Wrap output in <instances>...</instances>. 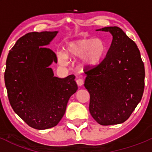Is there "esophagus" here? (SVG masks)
Listing matches in <instances>:
<instances>
[{
    "label": "esophagus",
    "mask_w": 152,
    "mask_h": 152,
    "mask_svg": "<svg viewBox=\"0 0 152 152\" xmlns=\"http://www.w3.org/2000/svg\"><path fill=\"white\" fill-rule=\"evenodd\" d=\"M76 83H77V85L79 86H82L84 85V80L82 79H77V80H76Z\"/></svg>",
    "instance_id": "34e87169"
}]
</instances>
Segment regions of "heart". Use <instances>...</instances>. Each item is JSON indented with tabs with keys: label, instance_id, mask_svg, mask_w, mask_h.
<instances>
[{
	"label": "heart",
	"instance_id": "b5f03b06",
	"mask_svg": "<svg viewBox=\"0 0 152 152\" xmlns=\"http://www.w3.org/2000/svg\"><path fill=\"white\" fill-rule=\"evenodd\" d=\"M65 53H57L58 61L62 65L67 63V57L76 59L82 57V64L87 67H94L102 62L105 57L107 47L102 39L99 38H82L67 42Z\"/></svg>",
	"mask_w": 152,
	"mask_h": 152
}]
</instances>
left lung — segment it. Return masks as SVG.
<instances>
[{"label":"left lung","instance_id":"1","mask_svg":"<svg viewBox=\"0 0 152 152\" xmlns=\"http://www.w3.org/2000/svg\"><path fill=\"white\" fill-rule=\"evenodd\" d=\"M113 41L104 59L87 67L85 87L90 93L89 110L103 126L126 121L140 102L145 85V69L135 42L121 28L104 27Z\"/></svg>","mask_w":152,"mask_h":152}]
</instances>
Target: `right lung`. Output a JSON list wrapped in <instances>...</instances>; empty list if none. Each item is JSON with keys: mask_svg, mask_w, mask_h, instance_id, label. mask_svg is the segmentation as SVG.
Masks as SVG:
<instances>
[{"mask_svg": "<svg viewBox=\"0 0 152 152\" xmlns=\"http://www.w3.org/2000/svg\"><path fill=\"white\" fill-rule=\"evenodd\" d=\"M57 33L26 34L18 39L7 56L4 80L10 103L15 113L36 129L57 125L78 89L74 75L59 79L49 67L57 62V57L45 46Z\"/></svg>", "mask_w": 152, "mask_h": 152, "instance_id": "1", "label": "right lung"}]
</instances>
